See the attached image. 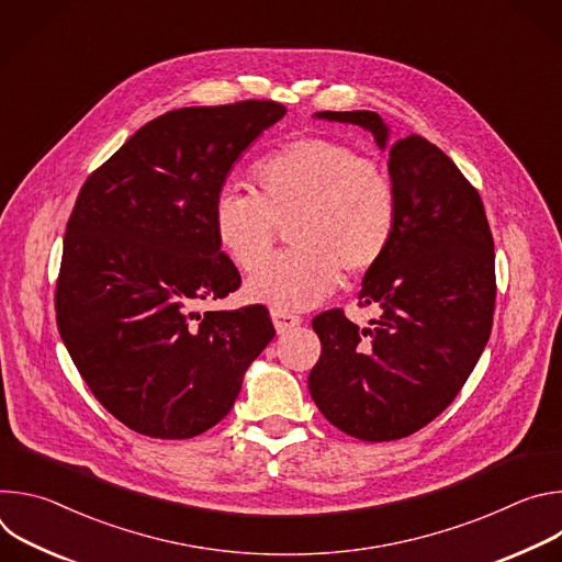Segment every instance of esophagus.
<instances>
[{"instance_id":"esophagus-1","label":"esophagus","mask_w":562,"mask_h":562,"mask_svg":"<svg viewBox=\"0 0 562 562\" xmlns=\"http://www.w3.org/2000/svg\"><path fill=\"white\" fill-rule=\"evenodd\" d=\"M271 319H273V327H276L278 334H284V331H289V329H293L302 323L300 315L289 313V311H280V308L271 311Z\"/></svg>"}]
</instances>
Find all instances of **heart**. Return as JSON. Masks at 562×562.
Returning a JSON list of instances; mask_svg holds the SVG:
<instances>
[{"mask_svg":"<svg viewBox=\"0 0 562 562\" xmlns=\"http://www.w3.org/2000/svg\"><path fill=\"white\" fill-rule=\"evenodd\" d=\"M256 195L231 187L213 200V231L243 271L271 254L278 228L293 247L271 258L245 291L254 302L300 311L323 302L340 271L362 276L386 254L397 226V193L389 173L349 144L297 137L254 169Z\"/></svg>","mask_w":562,"mask_h":562,"instance_id":"heart-1","label":"heart"}]
</instances>
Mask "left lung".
<instances>
[{"instance_id": "8db88e82", "label": "left lung", "mask_w": 562, "mask_h": 562, "mask_svg": "<svg viewBox=\"0 0 562 562\" xmlns=\"http://www.w3.org/2000/svg\"><path fill=\"white\" fill-rule=\"evenodd\" d=\"M356 124L389 150L397 226L364 273L360 300L380 317L360 329L331 308L313 317L323 353L308 373L317 409L340 431L384 442L412 436L458 395L492 334L494 237L483 200L436 144L409 135L389 144L373 111H323Z\"/></svg>"}]
</instances>
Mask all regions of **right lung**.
<instances>
[{"instance_id": "1", "label": "right lung", "mask_w": 562, "mask_h": 562, "mask_svg": "<svg viewBox=\"0 0 562 562\" xmlns=\"http://www.w3.org/2000/svg\"><path fill=\"white\" fill-rule=\"evenodd\" d=\"M286 109L269 100L169 111L93 171L66 224L59 336L93 395L128 429L184 440L217 425L273 340L267 306L195 313L239 286L213 200Z\"/></svg>"}]
</instances>
